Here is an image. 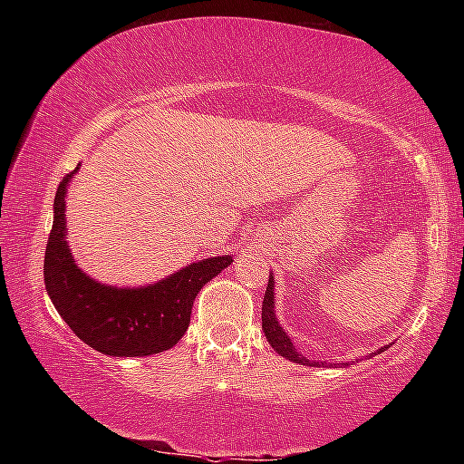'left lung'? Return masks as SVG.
Wrapping results in <instances>:
<instances>
[{
    "label": "left lung",
    "mask_w": 464,
    "mask_h": 464,
    "mask_svg": "<svg viewBox=\"0 0 464 464\" xmlns=\"http://www.w3.org/2000/svg\"><path fill=\"white\" fill-rule=\"evenodd\" d=\"M274 285H276V282H274V274H270L268 286H266V295H264V303H262V329H264L266 340L270 342L272 348L276 350L282 358L290 360V362L303 364V366H324V362H317V360H309L307 356L298 354L293 340H290V335L282 329L280 321L276 317V307H274V303H276V296H274ZM384 350H387V345H382L381 350H376L374 356L381 354ZM335 366L345 368L350 366V362H340Z\"/></svg>",
    "instance_id": "1"
}]
</instances>
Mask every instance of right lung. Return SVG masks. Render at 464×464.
Returning a JSON list of instances; mask_svg holds the SVG:
<instances>
[{
  "instance_id": "1",
  "label": "right lung",
  "mask_w": 464,
  "mask_h": 464,
  "mask_svg": "<svg viewBox=\"0 0 464 464\" xmlns=\"http://www.w3.org/2000/svg\"><path fill=\"white\" fill-rule=\"evenodd\" d=\"M80 171L63 178L53 204V229L44 254V286L63 321L90 348L108 356L135 358L174 348L190 325L200 288L218 276L231 256L188 264L145 286H112L85 274L67 243V186Z\"/></svg>"
}]
</instances>
